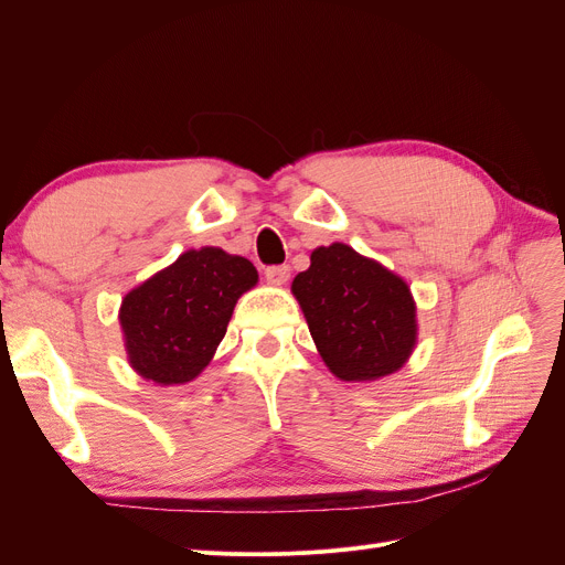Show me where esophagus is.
Masks as SVG:
<instances>
[{
  "instance_id": "esophagus-1",
  "label": "esophagus",
  "mask_w": 565,
  "mask_h": 565,
  "mask_svg": "<svg viewBox=\"0 0 565 565\" xmlns=\"http://www.w3.org/2000/svg\"><path fill=\"white\" fill-rule=\"evenodd\" d=\"M266 280L270 285H276V287L285 285L289 280V266H268L266 268Z\"/></svg>"
}]
</instances>
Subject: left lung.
I'll use <instances>...</instances> for the list:
<instances>
[{
	"mask_svg": "<svg viewBox=\"0 0 565 565\" xmlns=\"http://www.w3.org/2000/svg\"><path fill=\"white\" fill-rule=\"evenodd\" d=\"M292 295L324 365L341 382L382 380L401 370L417 344L407 282L344 243L313 249Z\"/></svg>",
	"mask_w": 565,
	"mask_h": 565,
	"instance_id": "8db88e82",
	"label": "left lung"
}]
</instances>
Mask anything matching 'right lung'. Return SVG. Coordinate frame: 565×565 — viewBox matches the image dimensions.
Here are the masks:
<instances>
[{"label": "right lung", "instance_id": "obj_1", "mask_svg": "<svg viewBox=\"0 0 565 565\" xmlns=\"http://www.w3.org/2000/svg\"><path fill=\"white\" fill-rule=\"evenodd\" d=\"M259 280L245 256L188 249L119 306L129 365L160 386L193 382L226 334L237 299Z\"/></svg>", "mask_w": 565, "mask_h": 565}]
</instances>
